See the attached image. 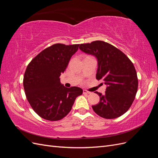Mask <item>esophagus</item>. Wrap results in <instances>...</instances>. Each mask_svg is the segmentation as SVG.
Masks as SVG:
<instances>
[{
  "label": "esophagus",
  "mask_w": 158,
  "mask_h": 158,
  "mask_svg": "<svg viewBox=\"0 0 158 158\" xmlns=\"http://www.w3.org/2000/svg\"><path fill=\"white\" fill-rule=\"evenodd\" d=\"M90 93H91L90 92H88V91L85 90V89H84V90H83V94H90Z\"/></svg>",
  "instance_id": "1"
}]
</instances>
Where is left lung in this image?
I'll list each match as a JSON object with an SVG mask.
<instances>
[{
	"mask_svg": "<svg viewBox=\"0 0 158 158\" xmlns=\"http://www.w3.org/2000/svg\"><path fill=\"white\" fill-rule=\"evenodd\" d=\"M85 53L96 57L98 80H103L107 86L104 95H99L98 104L93 106L94 112L105 118L121 117L131 107L138 90V77L131 60L121 50L103 41L80 44Z\"/></svg>",
	"mask_w": 158,
	"mask_h": 158,
	"instance_id": "8db88e82",
	"label": "left lung"
}]
</instances>
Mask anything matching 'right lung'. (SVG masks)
<instances>
[{"label":"right lung","mask_w":158,"mask_h":158,"mask_svg":"<svg viewBox=\"0 0 158 158\" xmlns=\"http://www.w3.org/2000/svg\"><path fill=\"white\" fill-rule=\"evenodd\" d=\"M78 47L54 44L40 52L27 66L23 80L26 98L33 111L45 120L56 121L66 117L76 98L83 93L78 87H64L59 78Z\"/></svg>","instance_id":"add662e5"}]
</instances>
